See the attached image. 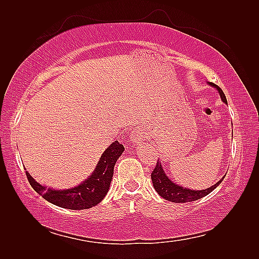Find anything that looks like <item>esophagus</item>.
<instances>
[{"label": "esophagus", "mask_w": 259, "mask_h": 259, "mask_svg": "<svg viewBox=\"0 0 259 259\" xmlns=\"http://www.w3.org/2000/svg\"><path fill=\"white\" fill-rule=\"evenodd\" d=\"M132 139L134 143H142L143 140H145V136L142 134V133H135V134H133Z\"/></svg>", "instance_id": "obj_1"}]
</instances>
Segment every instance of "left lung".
Segmentation results:
<instances>
[{"label":"left lung","mask_w":259,"mask_h":259,"mask_svg":"<svg viewBox=\"0 0 259 259\" xmlns=\"http://www.w3.org/2000/svg\"><path fill=\"white\" fill-rule=\"evenodd\" d=\"M208 84L210 86H214V88L218 91L219 95H221L223 103L227 104V99H226V96H225L224 92L222 91V89L218 88V86L214 83L208 82ZM225 176L221 180H219V182H217L214 186H210L209 188H206L205 190H191V189H188V188L178 186L174 182H171V180L166 176L165 171H164V169L161 165V162L158 160V162H156V165L151 174V179H152V184H153L155 191L158 192L159 195H161L163 199H165L170 202H175V203H186V202L195 201V200H199L203 197H205V195L210 193L219 184L223 182Z\"/></svg>","instance_id":"left-lung-1"}]
</instances>
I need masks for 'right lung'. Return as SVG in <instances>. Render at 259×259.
Here are the masks:
<instances>
[{
  "label": "right lung",
  "instance_id": "add662e5",
  "mask_svg": "<svg viewBox=\"0 0 259 259\" xmlns=\"http://www.w3.org/2000/svg\"><path fill=\"white\" fill-rule=\"evenodd\" d=\"M124 151V147L117 140L109 146L98 161L91 176L74 188L56 190L42 186L26 170L31 187L54 205L69 209H86L97 205L104 200L110 188L115 162Z\"/></svg>",
  "mask_w": 259,
  "mask_h": 259
}]
</instances>
